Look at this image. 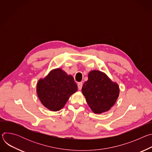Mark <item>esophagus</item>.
<instances>
[{"instance_id": "1", "label": "esophagus", "mask_w": 152, "mask_h": 152, "mask_svg": "<svg viewBox=\"0 0 152 152\" xmlns=\"http://www.w3.org/2000/svg\"><path fill=\"white\" fill-rule=\"evenodd\" d=\"M82 85H83V84H82V82H79V83H77L78 89H79V90H81V89H82Z\"/></svg>"}]
</instances>
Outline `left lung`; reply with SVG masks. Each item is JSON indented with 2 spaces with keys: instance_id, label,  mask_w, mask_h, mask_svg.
<instances>
[{
  "instance_id": "8db88e82",
  "label": "left lung",
  "mask_w": 152,
  "mask_h": 152,
  "mask_svg": "<svg viewBox=\"0 0 152 152\" xmlns=\"http://www.w3.org/2000/svg\"><path fill=\"white\" fill-rule=\"evenodd\" d=\"M88 77V80L83 85L82 91L90 107L95 114L109 111L119 96L118 84L99 70L91 71Z\"/></svg>"
}]
</instances>
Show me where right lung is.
<instances>
[{
    "instance_id": "obj_1",
    "label": "right lung",
    "mask_w": 152,
    "mask_h": 152,
    "mask_svg": "<svg viewBox=\"0 0 152 152\" xmlns=\"http://www.w3.org/2000/svg\"><path fill=\"white\" fill-rule=\"evenodd\" d=\"M77 86L72 75L61 69L52 70L37 85V93L41 103L52 111H58L64 106Z\"/></svg>"
}]
</instances>
